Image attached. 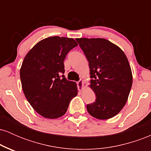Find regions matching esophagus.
<instances>
[{
    "label": "esophagus",
    "mask_w": 151,
    "mask_h": 151,
    "mask_svg": "<svg viewBox=\"0 0 151 151\" xmlns=\"http://www.w3.org/2000/svg\"><path fill=\"white\" fill-rule=\"evenodd\" d=\"M77 84L78 89H79V91H82L83 89H84V86H83V84H84V80L80 79L79 81H77Z\"/></svg>",
    "instance_id": "esophagus-1"
}]
</instances>
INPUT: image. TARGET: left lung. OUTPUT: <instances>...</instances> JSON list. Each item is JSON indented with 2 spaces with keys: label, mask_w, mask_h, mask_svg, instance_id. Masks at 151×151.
Here are the masks:
<instances>
[{
  "label": "left lung",
  "mask_w": 151,
  "mask_h": 151,
  "mask_svg": "<svg viewBox=\"0 0 151 151\" xmlns=\"http://www.w3.org/2000/svg\"><path fill=\"white\" fill-rule=\"evenodd\" d=\"M76 40L89 61L90 87L96 96L86 106L87 111L101 120L115 116L125 106L132 86V72L126 55L103 38Z\"/></svg>",
  "instance_id": "8db88e82"
}]
</instances>
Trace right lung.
Here are the masks:
<instances>
[{"instance_id":"obj_1","label":"right lung","mask_w":151,"mask_h":151,"mask_svg":"<svg viewBox=\"0 0 151 151\" xmlns=\"http://www.w3.org/2000/svg\"><path fill=\"white\" fill-rule=\"evenodd\" d=\"M77 45L73 38L50 37L37 42L24 58L20 71L22 90L34 110L43 117L62 116L77 95V84L62 74L66 56Z\"/></svg>"}]
</instances>
